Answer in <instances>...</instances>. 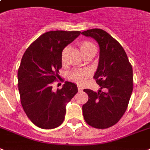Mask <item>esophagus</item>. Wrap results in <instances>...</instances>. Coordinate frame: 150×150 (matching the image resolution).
Listing matches in <instances>:
<instances>
[{"label":"esophagus","mask_w":150,"mask_h":150,"mask_svg":"<svg viewBox=\"0 0 150 150\" xmlns=\"http://www.w3.org/2000/svg\"><path fill=\"white\" fill-rule=\"evenodd\" d=\"M78 90H79V92H82V88L80 87V86H78Z\"/></svg>","instance_id":"obj_1"}]
</instances>
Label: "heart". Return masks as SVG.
Listing matches in <instances>:
<instances>
[{
    "label": "heart",
    "mask_w": 150,
    "mask_h": 150,
    "mask_svg": "<svg viewBox=\"0 0 150 150\" xmlns=\"http://www.w3.org/2000/svg\"><path fill=\"white\" fill-rule=\"evenodd\" d=\"M79 47L81 52L84 56L86 55L88 53L91 52H96V47L92 42L89 41H82L79 43ZM66 48H64L62 52V62H64V58H65V54H66ZM90 71L88 69H73L71 72L69 73V77L71 81L77 84L82 83L88 77L90 76Z\"/></svg>",
    "instance_id": "heart-1"
}]
</instances>
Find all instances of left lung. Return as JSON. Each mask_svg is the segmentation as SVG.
<instances>
[{"instance_id":"1","label":"left lung","mask_w":150,"mask_h":150,"mask_svg":"<svg viewBox=\"0 0 150 150\" xmlns=\"http://www.w3.org/2000/svg\"><path fill=\"white\" fill-rule=\"evenodd\" d=\"M81 34L94 38L100 49L94 75L100 90L84 89L88 100L82 105V113L89 126L106 129L117 123L127 109L133 88L132 65L123 47L109 33L94 28Z\"/></svg>"}]
</instances>
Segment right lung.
Segmentation results:
<instances>
[{
	"label": "right lung",
	"mask_w": 150,
	"mask_h": 150,
	"mask_svg": "<svg viewBox=\"0 0 150 150\" xmlns=\"http://www.w3.org/2000/svg\"><path fill=\"white\" fill-rule=\"evenodd\" d=\"M81 31H52L41 35L24 52L18 71L21 103L29 119L38 127L54 129L62 123L66 105L78 92L77 86L65 81L52 91L60 79L62 52Z\"/></svg>",
	"instance_id": "obj_1"
}]
</instances>
